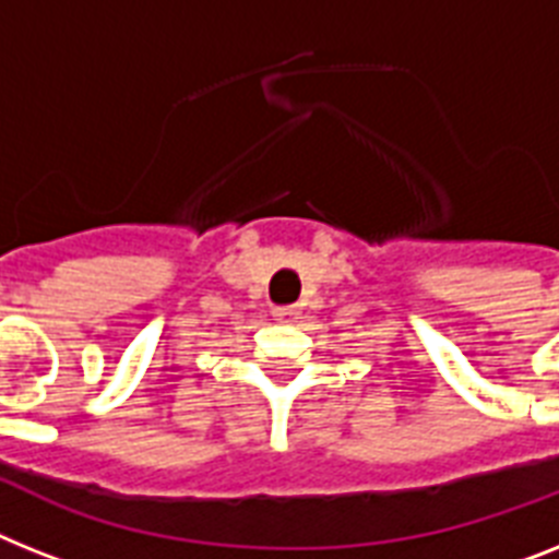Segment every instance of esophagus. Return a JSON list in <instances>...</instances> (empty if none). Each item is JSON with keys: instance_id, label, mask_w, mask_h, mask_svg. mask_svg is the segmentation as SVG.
<instances>
[{"instance_id": "esophagus-1", "label": "esophagus", "mask_w": 559, "mask_h": 559, "mask_svg": "<svg viewBox=\"0 0 559 559\" xmlns=\"http://www.w3.org/2000/svg\"><path fill=\"white\" fill-rule=\"evenodd\" d=\"M274 317L280 322H294L299 317V308L297 306H280V308H274Z\"/></svg>"}]
</instances>
